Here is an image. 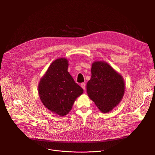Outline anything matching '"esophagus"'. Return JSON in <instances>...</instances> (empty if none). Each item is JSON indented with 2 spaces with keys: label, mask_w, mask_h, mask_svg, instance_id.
<instances>
[{
  "label": "esophagus",
  "mask_w": 155,
  "mask_h": 155,
  "mask_svg": "<svg viewBox=\"0 0 155 155\" xmlns=\"http://www.w3.org/2000/svg\"><path fill=\"white\" fill-rule=\"evenodd\" d=\"M81 87L83 88V89L84 90H85V83H81Z\"/></svg>",
  "instance_id": "esophagus-1"
}]
</instances>
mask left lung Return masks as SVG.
I'll return each mask as SVG.
<instances>
[{"label":"left lung","instance_id":"8db88e82","mask_svg":"<svg viewBox=\"0 0 155 155\" xmlns=\"http://www.w3.org/2000/svg\"><path fill=\"white\" fill-rule=\"evenodd\" d=\"M124 90L123 78L108 64L100 61L93 63L86 92L102 113L110 112L120 102Z\"/></svg>","mask_w":155,"mask_h":155}]
</instances>
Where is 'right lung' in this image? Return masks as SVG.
<instances>
[{
	"mask_svg": "<svg viewBox=\"0 0 155 155\" xmlns=\"http://www.w3.org/2000/svg\"><path fill=\"white\" fill-rule=\"evenodd\" d=\"M68 60L59 58L53 61L38 84L40 99L47 108L60 116L69 114L76 99L83 90L68 71Z\"/></svg>",
	"mask_w": 155,
	"mask_h": 155,
	"instance_id": "obj_1",
	"label": "right lung"
}]
</instances>
